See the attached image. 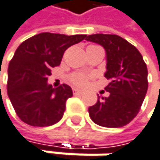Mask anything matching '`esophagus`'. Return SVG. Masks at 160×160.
Here are the masks:
<instances>
[{
  "label": "esophagus",
  "instance_id": "34e87169",
  "mask_svg": "<svg viewBox=\"0 0 160 160\" xmlns=\"http://www.w3.org/2000/svg\"><path fill=\"white\" fill-rule=\"evenodd\" d=\"M72 90H73V92H75V93H79V94L83 93V90L82 89H79V88H75Z\"/></svg>",
  "mask_w": 160,
  "mask_h": 160
}]
</instances>
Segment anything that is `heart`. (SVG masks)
Returning a JSON list of instances; mask_svg holds the SVG:
<instances>
[{"label": "heart", "mask_w": 160, "mask_h": 160, "mask_svg": "<svg viewBox=\"0 0 160 160\" xmlns=\"http://www.w3.org/2000/svg\"><path fill=\"white\" fill-rule=\"evenodd\" d=\"M72 82L73 83H76L78 85H84L85 83H87V77H85L84 75H82V73H77V75H75L72 77Z\"/></svg>", "instance_id": "heart-1"}]
</instances>
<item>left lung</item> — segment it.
I'll list each match as a JSON object with an SVG mask.
<instances>
[{"instance_id": "1", "label": "left lung", "mask_w": 160, "mask_h": 160, "mask_svg": "<svg viewBox=\"0 0 160 160\" xmlns=\"http://www.w3.org/2000/svg\"><path fill=\"white\" fill-rule=\"evenodd\" d=\"M87 41L104 48L109 83L108 97L98 96L88 108L90 119L106 128L126 126L139 113L148 91V69L139 50L127 40L114 34H92Z\"/></svg>"}]
</instances>
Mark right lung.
<instances>
[{
    "mask_svg": "<svg viewBox=\"0 0 160 160\" xmlns=\"http://www.w3.org/2000/svg\"><path fill=\"white\" fill-rule=\"evenodd\" d=\"M84 38L85 35L43 32L18 47L8 69V95L21 121L46 127L62 119L72 90L65 83L53 88L48 77L61 64L64 52Z\"/></svg>",
    "mask_w": 160,
    "mask_h": 160,
    "instance_id": "right-lung-1",
    "label": "right lung"
}]
</instances>
